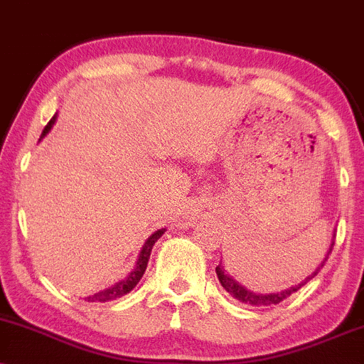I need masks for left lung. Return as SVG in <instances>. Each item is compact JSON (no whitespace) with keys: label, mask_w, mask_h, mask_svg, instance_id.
I'll list each match as a JSON object with an SVG mask.
<instances>
[{"label":"left lung","mask_w":364,"mask_h":364,"mask_svg":"<svg viewBox=\"0 0 364 364\" xmlns=\"http://www.w3.org/2000/svg\"><path fill=\"white\" fill-rule=\"evenodd\" d=\"M332 246H333V241H332V243H330V248H328L327 255H325L323 262L320 263V267H316L315 272H313L311 275H308V277L304 279V281H301L299 284H296V286H291V287H287V289H282V291H275V292L250 291L248 287L243 286V284L237 282L236 279L232 277V275H229L228 270L224 269L223 260H220L219 265L215 267V274H217V279H219L220 286H223L224 289H225V292H229V294H231L232 298L236 299V301H240V303H243V304H248V306H257V308H260V306H272V304H279L281 301H284V299L289 298L291 294H294L296 291L301 289L304 284H306L308 281H311V279L320 272V269H321V267H323V263L327 262L330 252H332Z\"/></svg>","instance_id":"obj_1"}]
</instances>
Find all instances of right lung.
Instances as JSON below:
<instances>
[{"instance_id": "1", "label": "right lung", "mask_w": 364, "mask_h": 364, "mask_svg": "<svg viewBox=\"0 0 364 364\" xmlns=\"http://www.w3.org/2000/svg\"><path fill=\"white\" fill-rule=\"evenodd\" d=\"M54 121H56V116H53V119L49 121L48 127L44 128V132H43V135H41V139H44V136L48 135L49 132H51ZM164 232H166V228L164 229H157V231L154 232L152 236H149V240L145 241L144 246H141L140 255H139V260H136L135 269H133L132 272H129L127 277L123 279V281H118L116 284H112V286L107 287V289H102V291L95 292V294L87 296L85 301H90V303H106V301H112V299L121 298V296L128 294V292L132 291L133 287H135L136 284L140 282V279L144 277L145 269H147V263H149L150 253H152L154 245H156V241L162 235H164Z\"/></svg>"}]
</instances>
